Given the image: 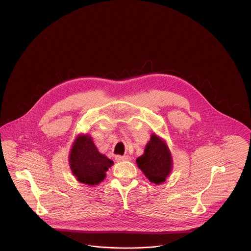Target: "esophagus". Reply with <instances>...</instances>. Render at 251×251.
Wrapping results in <instances>:
<instances>
[{
  "label": "esophagus",
  "mask_w": 251,
  "mask_h": 251,
  "mask_svg": "<svg viewBox=\"0 0 251 251\" xmlns=\"http://www.w3.org/2000/svg\"><path fill=\"white\" fill-rule=\"evenodd\" d=\"M116 160H117L118 162H124V161H130V160H131V157L128 155H119L116 157Z\"/></svg>",
  "instance_id": "esophagus-1"
}]
</instances>
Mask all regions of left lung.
<instances>
[{
  "label": "left lung",
  "instance_id": "obj_1",
  "mask_svg": "<svg viewBox=\"0 0 251 251\" xmlns=\"http://www.w3.org/2000/svg\"><path fill=\"white\" fill-rule=\"evenodd\" d=\"M136 164L151 182L163 183L172 170V156L167 143L152 133L145 148L144 154L136 159Z\"/></svg>",
  "mask_w": 251,
  "mask_h": 251
}]
</instances>
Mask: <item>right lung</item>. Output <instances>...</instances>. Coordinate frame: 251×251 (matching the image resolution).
<instances>
[{"instance_id": "add662e5", "label": "right lung", "mask_w": 251, "mask_h": 251, "mask_svg": "<svg viewBox=\"0 0 251 251\" xmlns=\"http://www.w3.org/2000/svg\"><path fill=\"white\" fill-rule=\"evenodd\" d=\"M70 167L78 181L87 185L99 184L114 162L100 153L92 137L80 134L76 137L70 152Z\"/></svg>"}]
</instances>
